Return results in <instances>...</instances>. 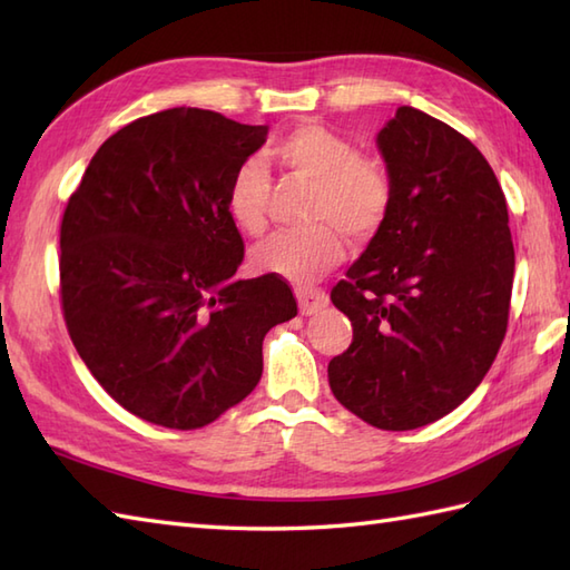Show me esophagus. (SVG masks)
Returning a JSON list of instances; mask_svg holds the SVG:
<instances>
[{
	"instance_id": "obj_1",
	"label": "esophagus",
	"mask_w": 570,
	"mask_h": 570,
	"mask_svg": "<svg viewBox=\"0 0 570 570\" xmlns=\"http://www.w3.org/2000/svg\"><path fill=\"white\" fill-rule=\"evenodd\" d=\"M298 308L304 316H313V313L323 311L325 306H328V294L321 292V288H298Z\"/></svg>"
}]
</instances>
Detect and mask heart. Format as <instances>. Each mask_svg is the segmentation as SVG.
<instances>
[{"instance_id": "b5f03b06", "label": "heart", "mask_w": 570, "mask_h": 570, "mask_svg": "<svg viewBox=\"0 0 570 570\" xmlns=\"http://www.w3.org/2000/svg\"><path fill=\"white\" fill-rule=\"evenodd\" d=\"M269 156L292 174L313 184L308 220L316 223L294 233H278L254 252L259 269L308 284L345 259V237L370 239L390 217L394 184L374 156L357 154L345 137L318 125L296 127L276 139ZM269 176L257 159H245L229 174L225 208L245 235H262L269 205Z\"/></svg>"}]
</instances>
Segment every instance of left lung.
Listing matches in <instances>:
<instances>
[{"instance_id":"8db88e82","label":"left lung","mask_w":570,"mask_h":570,"mask_svg":"<svg viewBox=\"0 0 570 570\" xmlns=\"http://www.w3.org/2000/svg\"><path fill=\"white\" fill-rule=\"evenodd\" d=\"M377 144L394 203L331 292L353 343L331 360L328 382L370 426L411 431L451 414L492 367L514 245L500 180L460 131L399 107Z\"/></svg>"}]
</instances>
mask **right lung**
Instances as JSON below:
<instances>
[{"label": "right lung", "mask_w": 570, "mask_h": 570, "mask_svg": "<svg viewBox=\"0 0 570 570\" xmlns=\"http://www.w3.org/2000/svg\"><path fill=\"white\" fill-rule=\"evenodd\" d=\"M264 125L174 107L107 139L60 223V308L72 345L119 406L193 431L262 377V341L296 316L282 276L235 278L245 242L229 174Z\"/></svg>", "instance_id": "obj_1"}]
</instances>
